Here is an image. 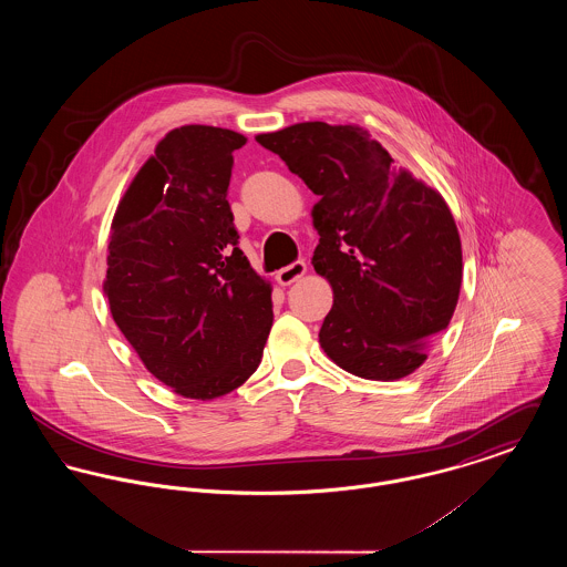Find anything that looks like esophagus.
<instances>
[{
  "mask_svg": "<svg viewBox=\"0 0 567 567\" xmlns=\"http://www.w3.org/2000/svg\"><path fill=\"white\" fill-rule=\"evenodd\" d=\"M303 274H306V264H303L301 259H297L293 264H289L287 268L276 271V280H278L282 287H287V285L299 280Z\"/></svg>",
  "mask_w": 567,
  "mask_h": 567,
  "instance_id": "1",
  "label": "esophagus"
}]
</instances>
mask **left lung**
I'll list each match as a JSON object with an SVG mask.
<instances>
[{
  "label": "left lung",
  "instance_id": "left-lung-1",
  "mask_svg": "<svg viewBox=\"0 0 567 567\" xmlns=\"http://www.w3.org/2000/svg\"><path fill=\"white\" fill-rule=\"evenodd\" d=\"M257 142L321 197L312 266L333 289L319 333L327 357L368 380L412 374L457 306L461 240L446 202L395 174L389 153L352 125L297 123Z\"/></svg>",
  "mask_w": 567,
  "mask_h": 567
}]
</instances>
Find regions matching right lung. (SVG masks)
Listing matches in <instances>:
<instances>
[{"mask_svg": "<svg viewBox=\"0 0 567 567\" xmlns=\"http://www.w3.org/2000/svg\"><path fill=\"white\" fill-rule=\"evenodd\" d=\"M244 144L208 125L169 132L112 220V319L146 370L190 400L238 389L270 336V285L238 248L227 202L231 153Z\"/></svg>", "mask_w": 567, "mask_h": 567, "instance_id": "obj_1", "label": "right lung"}]
</instances>
